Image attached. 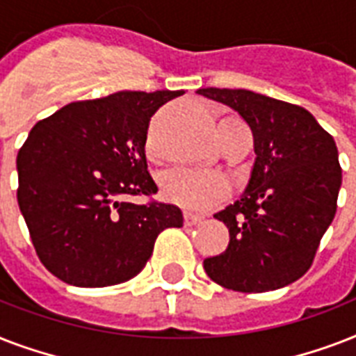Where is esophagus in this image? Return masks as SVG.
I'll list each match as a JSON object with an SVG mask.
<instances>
[{
  "instance_id": "esophagus-1",
  "label": "esophagus",
  "mask_w": 356,
  "mask_h": 356,
  "mask_svg": "<svg viewBox=\"0 0 356 356\" xmlns=\"http://www.w3.org/2000/svg\"><path fill=\"white\" fill-rule=\"evenodd\" d=\"M201 220H203V216H200V214L184 212V223H186V225H195V223L201 222Z\"/></svg>"
}]
</instances>
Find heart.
Wrapping results in <instances>:
<instances>
[{
  "mask_svg": "<svg viewBox=\"0 0 356 356\" xmlns=\"http://www.w3.org/2000/svg\"><path fill=\"white\" fill-rule=\"evenodd\" d=\"M162 192L168 201L186 211H211L231 194V181L225 173L195 168H175L162 179Z\"/></svg>",
  "mask_w": 356,
  "mask_h": 356,
  "instance_id": "obj_1",
  "label": "heart"
}]
</instances>
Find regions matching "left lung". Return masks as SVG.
<instances>
[{"label": "left lung", "instance_id": "left-lung-1", "mask_svg": "<svg viewBox=\"0 0 356 356\" xmlns=\"http://www.w3.org/2000/svg\"><path fill=\"white\" fill-rule=\"evenodd\" d=\"M197 94L248 122L257 155L242 197L214 214L231 240L223 253L203 260L207 275L234 292L286 286L309 271L337 214L342 168L334 138L299 105L242 88Z\"/></svg>", "mask_w": 356, "mask_h": 356}]
</instances>
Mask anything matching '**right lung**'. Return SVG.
<instances>
[{
	"instance_id": "1",
	"label": "right lung",
	"mask_w": 356,
	"mask_h": 356,
	"mask_svg": "<svg viewBox=\"0 0 356 356\" xmlns=\"http://www.w3.org/2000/svg\"><path fill=\"white\" fill-rule=\"evenodd\" d=\"M183 90H123L70 103L31 129L19 147L18 205L38 259L60 281L83 288L120 284L144 270L156 236L183 227L175 205L147 172L151 116Z\"/></svg>"
}]
</instances>
